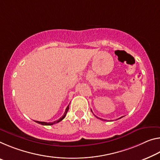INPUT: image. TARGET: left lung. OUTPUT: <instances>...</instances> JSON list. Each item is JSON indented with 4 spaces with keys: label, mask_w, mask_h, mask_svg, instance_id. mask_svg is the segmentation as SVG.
I'll list each match as a JSON object with an SVG mask.
<instances>
[{
    "label": "left lung",
    "mask_w": 160,
    "mask_h": 160,
    "mask_svg": "<svg viewBox=\"0 0 160 160\" xmlns=\"http://www.w3.org/2000/svg\"><path fill=\"white\" fill-rule=\"evenodd\" d=\"M91 111H92V110H91ZM95 117H96V118H98V117H97V116H95Z\"/></svg>",
    "instance_id": "1"
}]
</instances>
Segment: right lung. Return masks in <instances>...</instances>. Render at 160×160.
Listing matches in <instances>:
<instances>
[{
  "label": "right lung",
  "instance_id": "add662e5",
  "mask_svg": "<svg viewBox=\"0 0 160 160\" xmlns=\"http://www.w3.org/2000/svg\"><path fill=\"white\" fill-rule=\"evenodd\" d=\"M68 110H69V105L68 106L67 108H66V110H65V112L64 113V115H63L61 117V118L59 119V120H58L56 121H54V122H40V121H35V122L38 123V124H40V125H54V124H56L58 122H60L61 120H62L63 119L65 118V115H66V114L68 112Z\"/></svg>",
  "mask_w": 160,
  "mask_h": 160
}]
</instances>
